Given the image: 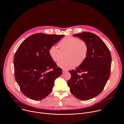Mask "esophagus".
Wrapping results in <instances>:
<instances>
[{"label": "esophagus", "mask_w": 124, "mask_h": 124, "mask_svg": "<svg viewBox=\"0 0 124 124\" xmlns=\"http://www.w3.org/2000/svg\"><path fill=\"white\" fill-rule=\"evenodd\" d=\"M67 72V71H65V70H62V73L63 74H65V73H66Z\"/></svg>", "instance_id": "esophagus-1"}]
</instances>
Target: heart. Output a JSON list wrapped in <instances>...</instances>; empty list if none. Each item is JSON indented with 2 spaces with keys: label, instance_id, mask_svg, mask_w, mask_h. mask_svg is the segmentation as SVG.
Segmentation results:
<instances>
[{
  "label": "heart",
  "instance_id": "heart-1",
  "mask_svg": "<svg viewBox=\"0 0 124 124\" xmlns=\"http://www.w3.org/2000/svg\"><path fill=\"white\" fill-rule=\"evenodd\" d=\"M58 49L55 46L50 47L48 53L55 62H59L65 56V59L58 63L62 69L68 70L73 68L76 64L81 65L86 59L88 54V46L85 41L78 38L67 36L59 43Z\"/></svg>",
  "mask_w": 124,
  "mask_h": 124
}]
</instances>
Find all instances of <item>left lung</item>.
<instances>
[{"label":"left lung","mask_w":124,"mask_h":124,"mask_svg":"<svg viewBox=\"0 0 124 124\" xmlns=\"http://www.w3.org/2000/svg\"><path fill=\"white\" fill-rule=\"evenodd\" d=\"M73 36L85 41L88 50L83 63L75 70L69 71L71 78L68 85L74 96L86 100L96 96L103 91L110 75L111 53L105 43L93 33L83 32Z\"/></svg>","instance_id":"obj_1"}]
</instances>
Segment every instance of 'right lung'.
Segmentation results:
<instances>
[{
  "mask_svg": "<svg viewBox=\"0 0 124 124\" xmlns=\"http://www.w3.org/2000/svg\"><path fill=\"white\" fill-rule=\"evenodd\" d=\"M64 36L35 33L17 50L14 58L15 79L22 93L29 98H46L52 92L56 78L61 75L62 69L51 59L48 50Z\"/></svg>",
  "mask_w": 124,
  "mask_h": 124,
  "instance_id": "obj_1",
  "label": "right lung"
}]
</instances>
